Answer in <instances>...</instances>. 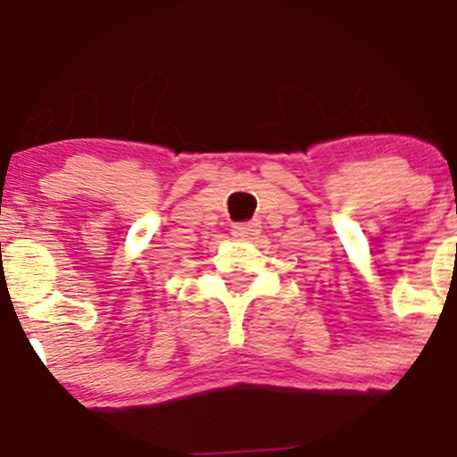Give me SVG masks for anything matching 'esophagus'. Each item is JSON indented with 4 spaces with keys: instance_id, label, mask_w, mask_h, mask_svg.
Here are the masks:
<instances>
[{
    "instance_id": "esophagus-1",
    "label": "esophagus",
    "mask_w": 457,
    "mask_h": 457,
    "mask_svg": "<svg viewBox=\"0 0 457 457\" xmlns=\"http://www.w3.org/2000/svg\"><path fill=\"white\" fill-rule=\"evenodd\" d=\"M232 234L237 238H254L259 234V225L256 223H237L232 225Z\"/></svg>"
}]
</instances>
